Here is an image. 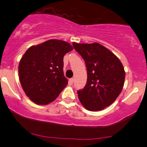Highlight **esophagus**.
<instances>
[{
    "label": "esophagus",
    "instance_id": "esophagus-1",
    "mask_svg": "<svg viewBox=\"0 0 147 147\" xmlns=\"http://www.w3.org/2000/svg\"><path fill=\"white\" fill-rule=\"evenodd\" d=\"M73 82H74V79L73 78L69 79V84H73Z\"/></svg>",
    "mask_w": 147,
    "mask_h": 147
}]
</instances>
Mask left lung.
Segmentation results:
<instances>
[{
    "mask_svg": "<svg viewBox=\"0 0 147 147\" xmlns=\"http://www.w3.org/2000/svg\"><path fill=\"white\" fill-rule=\"evenodd\" d=\"M85 61L87 81L78 92L79 99L88 111H98L115 101L123 88L125 72L113 53L98 43L72 44Z\"/></svg>",
    "mask_w": 147,
    "mask_h": 147,
    "instance_id": "8db88e82",
    "label": "left lung"
}]
</instances>
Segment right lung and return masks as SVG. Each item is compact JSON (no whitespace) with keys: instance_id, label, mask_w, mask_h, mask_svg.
Returning <instances> with one entry per match:
<instances>
[{"instance_id":"obj_1","label":"right lung","mask_w":147,"mask_h":147,"mask_svg":"<svg viewBox=\"0 0 147 147\" xmlns=\"http://www.w3.org/2000/svg\"><path fill=\"white\" fill-rule=\"evenodd\" d=\"M73 49L66 42L50 39L29 48L18 67L20 81L26 95L38 105H47L67 84L63 73V57Z\"/></svg>"}]
</instances>
